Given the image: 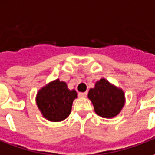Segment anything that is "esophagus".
<instances>
[{
	"label": "esophagus",
	"instance_id": "1",
	"mask_svg": "<svg viewBox=\"0 0 155 155\" xmlns=\"http://www.w3.org/2000/svg\"><path fill=\"white\" fill-rule=\"evenodd\" d=\"M87 96V92H80L79 93V96L80 97H85Z\"/></svg>",
	"mask_w": 155,
	"mask_h": 155
}]
</instances>
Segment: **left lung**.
I'll return each instance as SVG.
<instances>
[{"mask_svg":"<svg viewBox=\"0 0 155 155\" xmlns=\"http://www.w3.org/2000/svg\"><path fill=\"white\" fill-rule=\"evenodd\" d=\"M88 97L96 114L104 118H111L117 115L125 102L123 90L117 88L105 79L96 82L95 88L90 90Z\"/></svg>","mask_w":155,"mask_h":155,"instance_id":"obj_1","label":"left lung"}]
</instances>
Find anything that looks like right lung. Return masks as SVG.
<instances>
[{"label": "right lung", "instance_id": "1", "mask_svg": "<svg viewBox=\"0 0 155 155\" xmlns=\"http://www.w3.org/2000/svg\"><path fill=\"white\" fill-rule=\"evenodd\" d=\"M76 97L77 93L74 90L70 91L65 82L56 80L38 91L37 105L48 121L60 122L69 117L73 101Z\"/></svg>", "mask_w": 155, "mask_h": 155}]
</instances>
